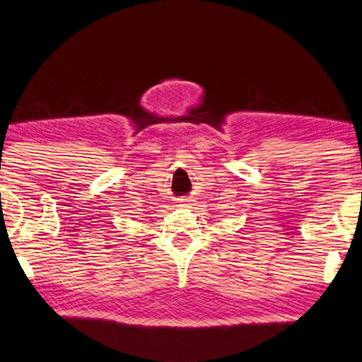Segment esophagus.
<instances>
[{
    "instance_id": "34e87169",
    "label": "esophagus",
    "mask_w": 362,
    "mask_h": 362,
    "mask_svg": "<svg viewBox=\"0 0 362 362\" xmlns=\"http://www.w3.org/2000/svg\"><path fill=\"white\" fill-rule=\"evenodd\" d=\"M179 204H180V206H192V204H193V199L192 198H188V196H185V198H180L179 199Z\"/></svg>"
}]
</instances>
